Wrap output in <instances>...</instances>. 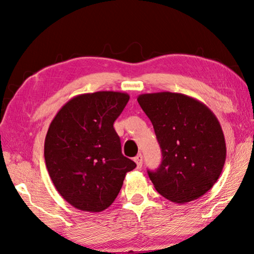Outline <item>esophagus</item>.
Segmentation results:
<instances>
[{
    "instance_id": "1",
    "label": "esophagus",
    "mask_w": 254,
    "mask_h": 254,
    "mask_svg": "<svg viewBox=\"0 0 254 254\" xmlns=\"http://www.w3.org/2000/svg\"><path fill=\"white\" fill-rule=\"evenodd\" d=\"M134 161L136 163V166H137V169H140V168H142V166H143V157H142V154L136 155V157L134 158Z\"/></svg>"
}]
</instances>
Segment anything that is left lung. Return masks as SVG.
Instances as JSON below:
<instances>
[{
  "label": "left lung",
  "mask_w": 254,
  "mask_h": 254,
  "mask_svg": "<svg viewBox=\"0 0 254 254\" xmlns=\"http://www.w3.org/2000/svg\"><path fill=\"white\" fill-rule=\"evenodd\" d=\"M137 101L162 151L161 165L147 171L158 193L179 204L208 193L226 160L225 136L217 117L201 101L182 93L140 94Z\"/></svg>",
  "instance_id": "8db88e82"
}]
</instances>
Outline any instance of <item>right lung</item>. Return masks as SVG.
<instances>
[{
    "instance_id": "obj_1",
    "label": "right lung",
    "mask_w": 254,
    "mask_h": 254,
    "mask_svg": "<svg viewBox=\"0 0 254 254\" xmlns=\"http://www.w3.org/2000/svg\"><path fill=\"white\" fill-rule=\"evenodd\" d=\"M129 100L124 92L100 91L70 99L50 124L44 143L46 168L64 200L81 211L101 212L114 203L128 171L114 128Z\"/></svg>"
}]
</instances>
